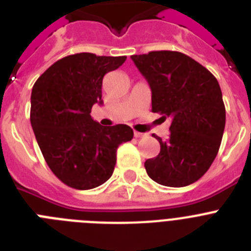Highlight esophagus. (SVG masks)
<instances>
[{
	"instance_id": "34e87169",
	"label": "esophagus",
	"mask_w": 251,
	"mask_h": 251,
	"mask_svg": "<svg viewBox=\"0 0 251 251\" xmlns=\"http://www.w3.org/2000/svg\"><path fill=\"white\" fill-rule=\"evenodd\" d=\"M146 134L145 133H141V132H137V130H134V137L136 138H142V137H145Z\"/></svg>"
}]
</instances>
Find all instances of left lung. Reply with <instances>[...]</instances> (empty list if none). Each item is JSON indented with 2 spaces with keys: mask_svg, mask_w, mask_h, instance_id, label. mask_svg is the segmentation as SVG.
<instances>
[{
  "mask_svg": "<svg viewBox=\"0 0 251 251\" xmlns=\"http://www.w3.org/2000/svg\"><path fill=\"white\" fill-rule=\"evenodd\" d=\"M132 60L152 90V112L170 118V137L145 162L148 176L168 187L200 179L216 157L225 129V105L216 77L178 51H151Z\"/></svg>",
  "mask_w": 251,
  "mask_h": 251,
  "instance_id": "obj_1",
  "label": "left lung"
}]
</instances>
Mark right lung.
<instances>
[{"instance_id": "obj_1", "label": "right lung", "mask_w": 251, "mask_h": 251, "mask_svg": "<svg viewBox=\"0 0 251 251\" xmlns=\"http://www.w3.org/2000/svg\"><path fill=\"white\" fill-rule=\"evenodd\" d=\"M127 56L69 55L40 75L31 93L30 121L37 145L52 174L66 186L90 190L110 178L117 150L133 138L127 124L103 127L90 115L101 103L106 73Z\"/></svg>"}]
</instances>
